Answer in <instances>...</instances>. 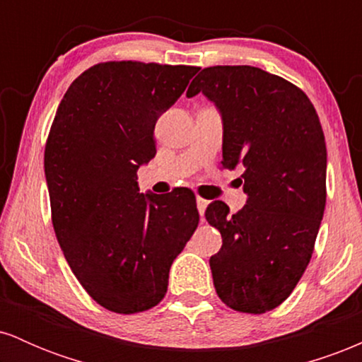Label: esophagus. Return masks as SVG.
<instances>
[{
  "instance_id": "1",
  "label": "esophagus",
  "mask_w": 362,
  "mask_h": 362,
  "mask_svg": "<svg viewBox=\"0 0 362 362\" xmlns=\"http://www.w3.org/2000/svg\"><path fill=\"white\" fill-rule=\"evenodd\" d=\"M206 207H207V201H206V199L197 197V211H199V214L204 216V213H206Z\"/></svg>"
}]
</instances>
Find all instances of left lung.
<instances>
[{"label":"left lung","instance_id":"left-lung-1","mask_svg":"<svg viewBox=\"0 0 362 362\" xmlns=\"http://www.w3.org/2000/svg\"><path fill=\"white\" fill-rule=\"evenodd\" d=\"M223 117V167L243 165L247 204L223 201L206 219L221 233L209 259L221 301L260 315L281 305L310 264L327 201V146L305 91L253 66H211L190 83Z\"/></svg>","mask_w":362,"mask_h":362}]
</instances>
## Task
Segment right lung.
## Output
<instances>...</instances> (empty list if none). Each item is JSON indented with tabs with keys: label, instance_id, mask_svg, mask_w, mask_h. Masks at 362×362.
I'll return each mask as SVG.
<instances>
[{
	"label": "right lung",
	"instance_id": "right-lung-1",
	"mask_svg": "<svg viewBox=\"0 0 362 362\" xmlns=\"http://www.w3.org/2000/svg\"><path fill=\"white\" fill-rule=\"evenodd\" d=\"M197 71L100 62L57 107L44 155L54 231L80 284L114 313L163 300L170 267L199 224L192 190L139 194L138 185V168L156 155L158 117Z\"/></svg>",
	"mask_w": 362,
	"mask_h": 362
}]
</instances>
